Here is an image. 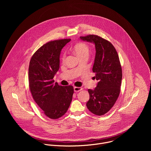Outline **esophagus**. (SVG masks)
<instances>
[{"label": "esophagus", "mask_w": 151, "mask_h": 151, "mask_svg": "<svg viewBox=\"0 0 151 151\" xmlns=\"http://www.w3.org/2000/svg\"><path fill=\"white\" fill-rule=\"evenodd\" d=\"M82 90V88H81V87H74V91L75 92H79V91H81Z\"/></svg>", "instance_id": "obj_1"}]
</instances>
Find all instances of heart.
I'll use <instances>...</instances> for the list:
<instances>
[{
	"label": "heart",
	"mask_w": 151,
	"mask_h": 151,
	"mask_svg": "<svg viewBox=\"0 0 151 151\" xmlns=\"http://www.w3.org/2000/svg\"><path fill=\"white\" fill-rule=\"evenodd\" d=\"M73 50L75 52L80 58H82V57H84V56H88L90 52V48L88 45L83 42H80L76 44L73 47ZM65 58H66V52H63L61 55V60L62 61H64L65 60Z\"/></svg>",
	"instance_id": "obj_1"
}]
</instances>
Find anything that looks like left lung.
<instances>
[{"mask_svg": "<svg viewBox=\"0 0 151 151\" xmlns=\"http://www.w3.org/2000/svg\"><path fill=\"white\" fill-rule=\"evenodd\" d=\"M80 38L94 43L96 50L93 72L99 82L94 90L88 89L90 99L86 105L93 114L103 115L114 106L120 93L122 73L119 58L109 41L94 35Z\"/></svg>", "mask_w": 151, "mask_h": 151, "instance_id": "8db88e82", "label": "left lung"}]
</instances>
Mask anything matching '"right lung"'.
I'll list each match as a JSON object with an SVG mask.
<instances>
[{
    "mask_svg": "<svg viewBox=\"0 0 151 151\" xmlns=\"http://www.w3.org/2000/svg\"><path fill=\"white\" fill-rule=\"evenodd\" d=\"M70 41H50L32 57L29 68V88L33 98L44 114L56 119L66 113L72 100L73 86H61L53 80L60 68L61 49Z\"/></svg>",
    "mask_w": 151,
    "mask_h": 151,
    "instance_id": "add662e5",
    "label": "right lung"
}]
</instances>
